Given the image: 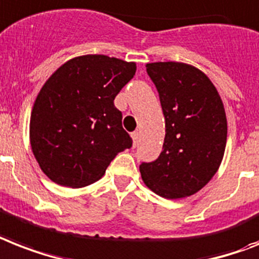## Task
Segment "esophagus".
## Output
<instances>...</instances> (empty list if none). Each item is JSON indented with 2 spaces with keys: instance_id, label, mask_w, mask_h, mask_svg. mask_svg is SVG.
I'll return each instance as SVG.
<instances>
[{
  "instance_id": "esophagus-1",
  "label": "esophagus",
  "mask_w": 259,
  "mask_h": 259,
  "mask_svg": "<svg viewBox=\"0 0 259 259\" xmlns=\"http://www.w3.org/2000/svg\"><path fill=\"white\" fill-rule=\"evenodd\" d=\"M132 138H133V142H134V146L138 144V140H140V133L138 132H133L132 133Z\"/></svg>"
}]
</instances>
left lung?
Masks as SVG:
<instances>
[{
	"label": "left lung",
	"mask_w": 259,
	"mask_h": 259,
	"mask_svg": "<svg viewBox=\"0 0 259 259\" xmlns=\"http://www.w3.org/2000/svg\"><path fill=\"white\" fill-rule=\"evenodd\" d=\"M146 71L158 92L166 134L158 158L140 165L141 176L163 198L189 197L213 178L224 158V104L211 81L191 65L154 62Z\"/></svg>",
	"instance_id": "obj_1"
}]
</instances>
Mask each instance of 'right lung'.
<instances>
[{
    "label": "right lung",
    "mask_w": 259,
    "mask_h": 259,
    "mask_svg": "<svg viewBox=\"0 0 259 259\" xmlns=\"http://www.w3.org/2000/svg\"><path fill=\"white\" fill-rule=\"evenodd\" d=\"M134 74V62L89 54L68 61L45 82L31 110L30 144L53 182L88 186L132 148L114 98Z\"/></svg>",
    "instance_id": "right-lung-1"
}]
</instances>
